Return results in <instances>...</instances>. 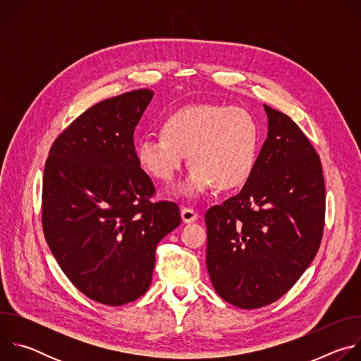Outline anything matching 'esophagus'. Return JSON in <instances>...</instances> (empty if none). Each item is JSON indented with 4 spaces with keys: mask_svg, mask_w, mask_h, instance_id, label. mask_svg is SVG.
<instances>
[{
    "mask_svg": "<svg viewBox=\"0 0 361 361\" xmlns=\"http://www.w3.org/2000/svg\"><path fill=\"white\" fill-rule=\"evenodd\" d=\"M181 219H183L184 223H192V221H197L200 219V216L192 209L183 207L181 209Z\"/></svg>",
    "mask_w": 361,
    "mask_h": 361,
    "instance_id": "obj_1",
    "label": "esophagus"
}]
</instances>
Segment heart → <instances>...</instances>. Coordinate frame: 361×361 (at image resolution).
Returning a JSON list of instances; mask_svg holds the SVG:
<instances>
[{"mask_svg":"<svg viewBox=\"0 0 361 361\" xmlns=\"http://www.w3.org/2000/svg\"><path fill=\"white\" fill-rule=\"evenodd\" d=\"M161 134L137 142V164L151 178L170 183L188 156L192 167L177 187L184 197L197 198L213 185L221 191L241 187L255 167L259 126L241 107H181L163 121Z\"/></svg>","mask_w":361,"mask_h":361,"instance_id":"obj_1","label":"heart"}]
</instances>
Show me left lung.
Wrapping results in <instances>:
<instances>
[{
	"label": "left lung",
	"instance_id": "obj_1",
	"mask_svg": "<svg viewBox=\"0 0 361 361\" xmlns=\"http://www.w3.org/2000/svg\"><path fill=\"white\" fill-rule=\"evenodd\" d=\"M267 138L241 191L205 213L207 270L217 294L250 310L284 295L322 243L326 188L298 126L264 104Z\"/></svg>",
	"mask_w": 361,
	"mask_h": 361
}]
</instances>
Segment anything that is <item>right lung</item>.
Returning a JSON list of instances; mask_svg holds the SVG:
<instances>
[{
	"instance_id": "right-lung-1",
	"label": "right lung",
	"mask_w": 361,
	"mask_h": 361,
	"mask_svg": "<svg viewBox=\"0 0 361 361\" xmlns=\"http://www.w3.org/2000/svg\"><path fill=\"white\" fill-rule=\"evenodd\" d=\"M144 88L98 102L49 149L42 228L68 280L87 297L123 305L149 287L157 244L181 223L176 202H151L134 130L152 99Z\"/></svg>"
}]
</instances>
